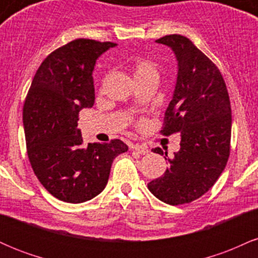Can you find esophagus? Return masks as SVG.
Instances as JSON below:
<instances>
[{
    "label": "esophagus",
    "mask_w": 258,
    "mask_h": 258,
    "mask_svg": "<svg viewBox=\"0 0 258 258\" xmlns=\"http://www.w3.org/2000/svg\"><path fill=\"white\" fill-rule=\"evenodd\" d=\"M132 150H135V152H137L138 154H141V155H146V154L149 153V149L146 146H139V144H135V146L131 147Z\"/></svg>",
    "instance_id": "34e87169"
}]
</instances>
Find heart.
Here are the masks:
<instances>
[{
  "instance_id": "1",
  "label": "heart",
  "mask_w": 258,
  "mask_h": 258,
  "mask_svg": "<svg viewBox=\"0 0 258 258\" xmlns=\"http://www.w3.org/2000/svg\"><path fill=\"white\" fill-rule=\"evenodd\" d=\"M156 73V68L152 61L149 60H141L136 64L135 67V78H139V76L147 75V74ZM158 74V73H156Z\"/></svg>"
}]
</instances>
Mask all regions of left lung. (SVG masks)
<instances>
[{"instance_id": "left-lung-1", "label": "left lung", "mask_w": 258, "mask_h": 258, "mask_svg": "<svg viewBox=\"0 0 258 258\" xmlns=\"http://www.w3.org/2000/svg\"><path fill=\"white\" fill-rule=\"evenodd\" d=\"M155 42L170 47L177 59L176 85L161 133L180 132V149L173 159L165 158L170 166L148 189L164 203L180 205L210 190L226 168L232 110L220 70L189 38L167 35ZM154 153L164 155L160 148Z\"/></svg>"}]
</instances>
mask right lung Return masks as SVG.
I'll return each instance as SVG.
<instances>
[{
  "label": "right lung",
  "mask_w": 258,
  "mask_h": 258,
  "mask_svg": "<svg viewBox=\"0 0 258 258\" xmlns=\"http://www.w3.org/2000/svg\"><path fill=\"white\" fill-rule=\"evenodd\" d=\"M116 44L78 38L48 55L35 74L23 109L28 156L57 199L80 204L102 193L112 161L128 147L120 139L85 146L79 112L94 104L96 60Z\"/></svg>",
  "instance_id": "1"
}]
</instances>
